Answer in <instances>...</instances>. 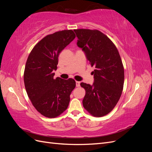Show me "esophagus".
Returning <instances> with one entry per match:
<instances>
[{
	"mask_svg": "<svg viewBox=\"0 0 152 152\" xmlns=\"http://www.w3.org/2000/svg\"><path fill=\"white\" fill-rule=\"evenodd\" d=\"M76 87H80V82L79 81H76Z\"/></svg>",
	"mask_w": 152,
	"mask_h": 152,
	"instance_id": "obj_1",
	"label": "esophagus"
}]
</instances>
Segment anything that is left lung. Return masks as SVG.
<instances>
[{"label":"left lung","mask_w":152,"mask_h":152,"mask_svg":"<svg viewBox=\"0 0 152 152\" xmlns=\"http://www.w3.org/2000/svg\"><path fill=\"white\" fill-rule=\"evenodd\" d=\"M78 39L77 45L85 53L87 60L95 70L93 85L82 82L86 90L82 101L84 108L94 117L110 113L121 98L124 82L122 62L115 45L99 30H73Z\"/></svg>","instance_id":"8db88e82"}]
</instances>
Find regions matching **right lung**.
Wrapping results in <instances>:
<instances>
[{
    "instance_id": "1",
    "label": "right lung",
    "mask_w": 152,
    "mask_h": 152,
    "mask_svg": "<svg viewBox=\"0 0 152 152\" xmlns=\"http://www.w3.org/2000/svg\"><path fill=\"white\" fill-rule=\"evenodd\" d=\"M75 38L72 30L48 35L35 45L27 59L24 72L26 93L36 110L46 117H56L66 110L75 87L73 79H54L53 73L57 70L59 53Z\"/></svg>"
}]
</instances>
